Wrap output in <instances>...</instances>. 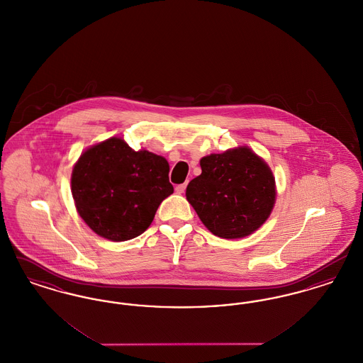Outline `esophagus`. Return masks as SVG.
Returning <instances> with one entry per match:
<instances>
[{"instance_id": "1", "label": "esophagus", "mask_w": 363, "mask_h": 363, "mask_svg": "<svg viewBox=\"0 0 363 363\" xmlns=\"http://www.w3.org/2000/svg\"><path fill=\"white\" fill-rule=\"evenodd\" d=\"M186 185H188L186 182H185V184H181V185H177V186H175V191H177L178 194H182V193L185 191V189H186Z\"/></svg>"}]
</instances>
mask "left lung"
I'll return each mask as SVG.
<instances>
[{
	"mask_svg": "<svg viewBox=\"0 0 363 363\" xmlns=\"http://www.w3.org/2000/svg\"><path fill=\"white\" fill-rule=\"evenodd\" d=\"M186 199L208 230L220 238H242L262 225L275 204V178L247 147L200 160Z\"/></svg>",
	"mask_w": 363,
	"mask_h": 363,
	"instance_id": "1",
	"label": "left lung"
}]
</instances>
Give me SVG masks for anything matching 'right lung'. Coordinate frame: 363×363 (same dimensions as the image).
Listing matches in <instances>:
<instances>
[{
  "mask_svg": "<svg viewBox=\"0 0 363 363\" xmlns=\"http://www.w3.org/2000/svg\"><path fill=\"white\" fill-rule=\"evenodd\" d=\"M164 157L135 151L111 138L88 148L72 173L79 215L98 235L128 241L143 234L160 203L174 191Z\"/></svg>",
  "mask_w": 363,
  "mask_h": 363,
  "instance_id": "add662e5",
  "label": "right lung"
}]
</instances>
